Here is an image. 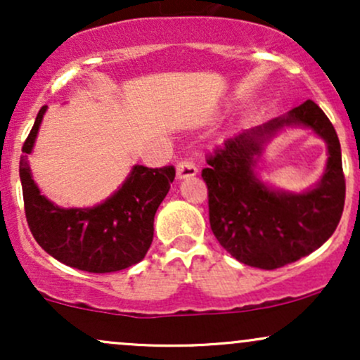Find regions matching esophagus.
Instances as JSON below:
<instances>
[{
    "mask_svg": "<svg viewBox=\"0 0 360 360\" xmlns=\"http://www.w3.org/2000/svg\"><path fill=\"white\" fill-rule=\"evenodd\" d=\"M176 172H177V177H179V179H186V177L196 176L198 167L191 159H183L181 162H177Z\"/></svg>",
    "mask_w": 360,
    "mask_h": 360,
    "instance_id": "esophagus-1",
    "label": "esophagus"
}]
</instances>
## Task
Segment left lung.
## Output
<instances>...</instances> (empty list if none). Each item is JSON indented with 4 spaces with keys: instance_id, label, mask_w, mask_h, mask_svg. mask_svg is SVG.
I'll return each mask as SVG.
<instances>
[{
    "instance_id": "1",
    "label": "left lung",
    "mask_w": 360,
    "mask_h": 360,
    "mask_svg": "<svg viewBox=\"0 0 360 360\" xmlns=\"http://www.w3.org/2000/svg\"><path fill=\"white\" fill-rule=\"evenodd\" d=\"M289 124L313 127L329 146L326 174L303 195L272 192L253 176L264 139ZM210 226L226 252L247 266L278 269L311 254L335 232L345 203V176L337 131L311 100L286 117L242 131L206 155Z\"/></svg>"
}]
</instances>
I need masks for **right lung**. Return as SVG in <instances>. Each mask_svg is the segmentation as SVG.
Returning a JSON list of instances; mask_svg holds the SVG:
<instances>
[{
    "instance_id": "right-lung-1",
    "label": "right lung",
    "mask_w": 360,
    "mask_h": 360,
    "mask_svg": "<svg viewBox=\"0 0 360 360\" xmlns=\"http://www.w3.org/2000/svg\"><path fill=\"white\" fill-rule=\"evenodd\" d=\"M45 108L42 106L37 115L20 159L25 217L37 243L65 266L96 274L140 262L154 238V217L174 181V166H135L122 188L105 203L86 210L59 208L40 194L27 160Z\"/></svg>"
}]
</instances>
